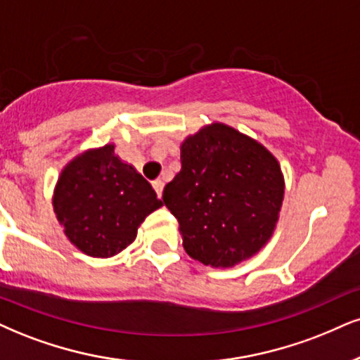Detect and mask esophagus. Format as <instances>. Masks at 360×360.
I'll use <instances>...</instances> for the list:
<instances>
[{"label": "esophagus", "instance_id": "obj_1", "mask_svg": "<svg viewBox=\"0 0 360 360\" xmlns=\"http://www.w3.org/2000/svg\"><path fill=\"white\" fill-rule=\"evenodd\" d=\"M163 187H165V184H163L162 180H155V181H153V188H155V192H157L158 197H162Z\"/></svg>", "mask_w": 360, "mask_h": 360}]
</instances>
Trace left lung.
I'll return each mask as SVG.
<instances>
[{
    "mask_svg": "<svg viewBox=\"0 0 360 360\" xmlns=\"http://www.w3.org/2000/svg\"><path fill=\"white\" fill-rule=\"evenodd\" d=\"M181 168L163 188L185 252L232 269L267 245L277 227L285 180L275 155L245 133L214 122L180 143Z\"/></svg>",
    "mask_w": 360,
    "mask_h": 360,
    "instance_id": "obj_1",
    "label": "left lung"
}]
</instances>
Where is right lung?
Here are the masks:
<instances>
[{"label": "right lung", "instance_id": "right-lung-1", "mask_svg": "<svg viewBox=\"0 0 360 360\" xmlns=\"http://www.w3.org/2000/svg\"><path fill=\"white\" fill-rule=\"evenodd\" d=\"M51 203L72 245L96 259L125 250L146 217L163 205L136 168L115 155V143L70 160L58 176Z\"/></svg>", "mask_w": 360, "mask_h": 360}]
</instances>
